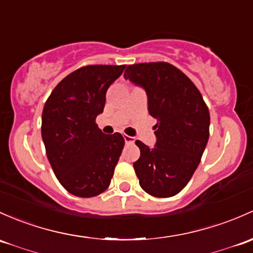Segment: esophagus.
<instances>
[{"mask_svg": "<svg viewBox=\"0 0 253 253\" xmlns=\"http://www.w3.org/2000/svg\"><path fill=\"white\" fill-rule=\"evenodd\" d=\"M124 139L126 144H132V143H134V138L131 137V135H124Z\"/></svg>", "mask_w": 253, "mask_h": 253, "instance_id": "obj_1", "label": "esophagus"}]
</instances>
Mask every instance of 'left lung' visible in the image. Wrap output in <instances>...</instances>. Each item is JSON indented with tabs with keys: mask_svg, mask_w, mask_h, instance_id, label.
I'll return each mask as SVG.
<instances>
[{
	"mask_svg": "<svg viewBox=\"0 0 253 253\" xmlns=\"http://www.w3.org/2000/svg\"><path fill=\"white\" fill-rule=\"evenodd\" d=\"M124 78L144 89L149 114L158 121L155 147L135 140L140 187L156 198L173 196L200 164L210 135L209 108L190 79L169 63L128 65Z\"/></svg>",
	"mask_w": 253,
	"mask_h": 253,
	"instance_id": "left-lung-1",
	"label": "left lung"
}]
</instances>
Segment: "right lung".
Here are the masks:
<instances>
[{
    "mask_svg": "<svg viewBox=\"0 0 253 253\" xmlns=\"http://www.w3.org/2000/svg\"><path fill=\"white\" fill-rule=\"evenodd\" d=\"M126 65L80 68L57 84L42 111L41 133L60 184L80 198L99 195L110 185L125 139L105 134L95 119L105 94Z\"/></svg>",
    "mask_w": 253,
    "mask_h": 253,
    "instance_id": "1",
    "label": "right lung"
}]
</instances>
